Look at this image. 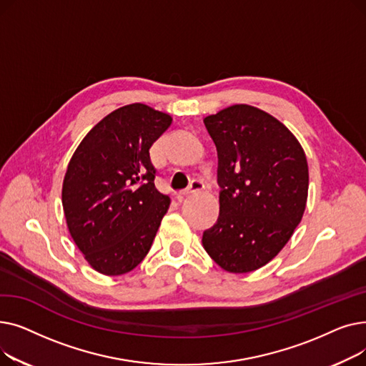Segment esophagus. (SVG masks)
<instances>
[{
    "label": "esophagus",
    "mask_w": 366,
    "mask_h": 366,
    "mask_svg": "<svg viewBox=\"0 0 366 366\" xmlns=\"http://www.w3.org/2000/svg\"><path fill=\"white\" fill-rule=\"evenodd\" d=\"M203 188H204V182H203L202 179L191 181V184H189L188 188H185V189L179 191V193H177V199H178V200H182L185 196H188V194H191V193H196V191H202Z\"/></svg>",
    "instance_id": "1"
}]
</instances>
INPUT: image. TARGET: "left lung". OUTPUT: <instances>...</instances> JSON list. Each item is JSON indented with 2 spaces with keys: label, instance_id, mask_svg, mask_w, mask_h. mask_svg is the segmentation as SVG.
Here are the masks:
<instances>
[{
  "label": "left lung",
  "instance_id": "obj_1",
  "mask_svg": "<svg viewBox=\"0 0 366 366\" xmlns=\"http://www.w3.org/2000/svg\"><path fill=\"white\" fill-rule=\"evenodd\" d=\"M204 126L217 145L221 191L203 247L225 272L258 270L301 222L309 193L304 149L285 124L251 105L207 115Z\"/></svg>",
  "mask_w": 366,
  "mask_h": 366
}]
</instances>
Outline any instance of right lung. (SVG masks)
Instances as JSON below:
<instances>
[{
  "label": "right lung",
  "mask_w": 366,
  "mask_h": 366,
  "mask_svg": "<svg viewBox=\"0 0 366 366\" xmlns=\"http://www.w3.org/2000/svg\"><path fill=\"white\" fill-rule=\"evenodd\" d=\"M169 114L130 104L96 124L69 160L62 204L86 261L105 276L133 270L148 254L170 199L154 185L149 148Z\"/></svg>",
  "instance_id": "add662e5"
}]
</instances>
